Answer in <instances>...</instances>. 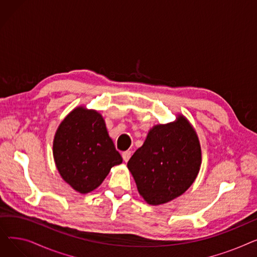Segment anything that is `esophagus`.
I'll return each instance as SVG.
<instances>
[{"mask_svg":"<svg viewBox=\"0 0 257 257\" xmlns=\"http://www.w3.org/2000/svg\"><path fill=\"white\" fill-rule=\"evenodd\" d=\"M131 155H132L131 151H125V152L121 153V157H123L124 161H126V163L129 160V158L131 157Z\"/></svg>","mask_w":257,"mask_h":257,"instance_id":"obj_1","label":"esophagus"}]
</instances>
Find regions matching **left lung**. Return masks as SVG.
Returning a JSON list of instances; mask_svg holds the SVG:
<instances>
[{"label":"left lung","instance_id":"8db88e82","mask_svg":"<svg viewBox=\"0 0 257 257\" xmlns=\"http://www.w3.org/2000/svg\"><path fill=\"white\" fill-rule=\"evenodd\" d=\"M200 166L198 137L183 116L153 127L127 164L139 193L151 205L182 195L195 181Z\"/></svg>","mask_w":257,"mask_h":257}]
</instances>
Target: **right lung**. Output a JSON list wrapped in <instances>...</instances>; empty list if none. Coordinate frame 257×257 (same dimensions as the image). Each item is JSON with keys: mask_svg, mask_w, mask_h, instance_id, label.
Returning a JSON list of instances; mask_svg holds the SVG:
<instances>
[{"mask_svg": "<svg viewBox=\"0 0 257 257\" xmlns=\"http://www.w3.org/2000/svg\"><path fill=\"white\" fill-rule=\"evenodd\" d=\"M53 154L63 180L81 194L97 188L110 169L123 161L102 115L83 107L62 120L54 139Z\"/></svg>", "mask_w": 257, "mask_h": 257, "instance_id": "right-lung-1", "label": "right lung"}]
</instances>
